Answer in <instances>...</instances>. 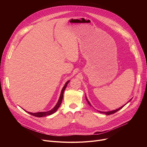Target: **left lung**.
Instances as JSON below:
<instances>
[{"instance_id": "1", "label": "left lung", "mask_w": 147, "mask_h": 147, "mask_svg": "<svg viewBox=\"0 0 147 147\" xmlns=\"http://www.w3.org/2000/svg\"><path fill=\"white\" fill-rule=\"evenodd\" d=\"M86 101H87V102H88V103L91 106V104H90V102H89V101L88 100V99H87V98H86ZM127 104V103H126ZM126 104H125L124 105H123L122 107H120L119 109H116V110H113V111H107V112H102V111H98V112H99V113H104V114H105L107 115H110V114H114V113H115V112H117V111H118L119 110H120V109H121L122 108L124 107Z\"/></svg>"}]
</instances>
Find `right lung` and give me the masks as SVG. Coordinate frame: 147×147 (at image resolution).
Returning <instances> with one entry per match:
<instances>
[{"instance_id": "add662e5", "label": "right lung", "mask_w": 147, "mask_h": 147, "mask_svg": "<svg viewBox=\"0 0 147 147\" xmlns=\"http://www.w3.org/2000/svg\"><path fill=\"white\" fill-rule=\"evenodd\" d=\"M69 82V80L67 81L66 82V83L65 84L64 86L63 87V89L61 90V95L59 96V99L58 100V101L57 102V104H56V105L53 107V109H52L51 110L48 111H46V112H38V113H30V112H27L28 113H29L30 114L33 115V116L35 117H45V116H47V115H51L52 114H53L54 113H55L57 111V110L58 109V108L60 107V105L61 104L62 101H63V94H64V92L67 86V84Z\"/></svg>"}]
</instances>
